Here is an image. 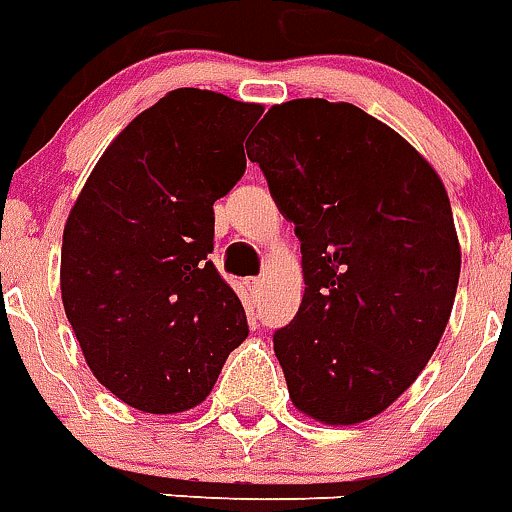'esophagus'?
Segmentation results:
<instances>
[{
    "mask_svg": "<svg viewBox=\"0 0 512 512\" xmlns=\"http://www.w3.org/2000/svg\"><path fill=\"white\" fill-rule=\"evenodd\" d=\"M251 288L253 293H261V290H264V277H256V280L251 282Z\"/></svg>",
    "mask_w": 512,
    "mask_h": 512,
    "instance_id": "34e87169",
    "label": "esophagus"
}]
</instances>
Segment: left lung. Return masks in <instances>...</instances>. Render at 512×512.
<instances>
[{"label":"left lung","mask_w":512,"mask_h":512,"mask_svg":"<svg viewBox=\"0 0 512 512\" xmlns=\"http://www.w3.org/2000/svg\"><path fill=\"white\" fill-rule=\"evenodd\" d=\"M245 150L301 240L304 298L275 333L290 399L325 425L365 423L415 383L452 314L460 243L447 190L351 102L275 105Z\"/></svg>","instance_id":"left-lung-1"}]
</instances>
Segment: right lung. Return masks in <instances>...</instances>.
Returning <instances> with one entry per match:
<instances>
[{
    "label": "right lung",
    "instance_id": "obj_1",
    "mask_svg": "<svg viewBox=\"0 0 512 512\" xmlns=\"http://www.w3.org/2000/svg\"><path fill=\"white\" fill-rule=\"evenodd\" d=\"M261 113L174 89L110 142L68 214L65 314L94 378L134 410H192L248 335L208 253L214 203L243 177V140Z\"/></svg>",
    "mask_w": 512,
    "mask_h": 512
}]
</instances>
